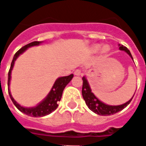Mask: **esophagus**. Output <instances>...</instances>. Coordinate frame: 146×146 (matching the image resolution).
Here are the masks:
<instances>
[{"instance_id": "esophagus-1", "label": "esophagus", "mask_w": 146, "mask_h": 146, "mask_svg": "<svg viewBox=\"0 0 146 146\" xmlns=\"http://www.w3.org/2000/svg\"><path fill=\"white\" fill-rule=\"evenodd\" d=\"M74 74H75L76 76H80V75H82V70H80V69H76V70L74 71Z\"/></svg>"}]
</instances>
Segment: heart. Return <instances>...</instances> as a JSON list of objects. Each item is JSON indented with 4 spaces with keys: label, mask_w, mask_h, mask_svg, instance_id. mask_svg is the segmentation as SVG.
<instances>
[{
    "label": "heart",
    "mask_w": 146,
    "mask_h": 146,
    "mask_svg": "<svg viewBox=\"0 0 146 146\" xmlns=\"http://www.w3.org/2000/svg\"><path fill=\"white\" fill-rule=\"evenodd\" d=\"M100 48V46L98 45V44H95V45H94L93 48H92V50H93V52H97L98 49ZM109 50H110V48L108 47V45H104L103 46L102 48H101V52L102 53H107L109 52Z\"/></svg>",
    "instance_id": "b5f03b06"
}]
</instances>
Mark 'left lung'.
<instances>
[{
  "instance_id": "1",
  "label": "left lung",
  "mask_w": 146,
  "mask_h": 146,
  "mask_svg": "<svg viewBox=\"0 0 146 146\" xmlns=\"http://www.w3.org/2000/svg\"><path fill=\"white\" fill-rule=\"evenodd\" d=\"M119 49L120 51H124L125 52L128 53L129 56L133 60L131 52H129L128 48L124 47L123 45H120V44H119ZM82 81L83 85L82 93V97L85 100V102L86 103V105L88 106V108L93 112L100 115H111L117 113L119 111H120L121 110H123V108H126L133 98V97H132V98L130 100H128V102H126L123 104H121V105H118V106H111V105L105 104L103 102H101L98 98H96V96L94 94V93H92L88 81L86 78V77H83Z\"/></svg>"
}]
</instances>
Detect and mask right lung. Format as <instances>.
Segmentation results:
<instances>
[{
    "instance_id": "add662e5",
    "label": "right lung",
    "mask_w": 146,
    "mask_h": 146,
    "mask_svg": "<svg viewBox=\"0 0 146 146\" xmlns=\"http://www.w3.org/2000/svg\"><path fill=\"white\" fill-rule=\"evenodd\" d=\"M42 42L39 41H34L32 43H30L25 45L24 47L19 49L17 52L15 53L14 56L13 58L12 63L10 65V68L8 73V91H9V97L11 98L12 102L13 104L15 105V107L18 108V110L23 112V113L26 114L30 116H33V117H42V116H45L47 115H49L54 111L58 107V103L60 100L61 96H62V93H63L64 89L65 88V86L68 85L69 82L72 80L73 78V74H70L68 76H65V77H60V78H57L56 80V82L53 85L52 88L50 90V92L48 93L47 97L43 99V101H41L40 103L37 104V106L35 107H32V108H25L21 106L20 104H18L13 96L11 95L10 90H9V85H10V79H11V72L14 65V62L17 60V58L23 54L27 48L33 47V46H38Z\"/></svg>"
}]
</instances>
